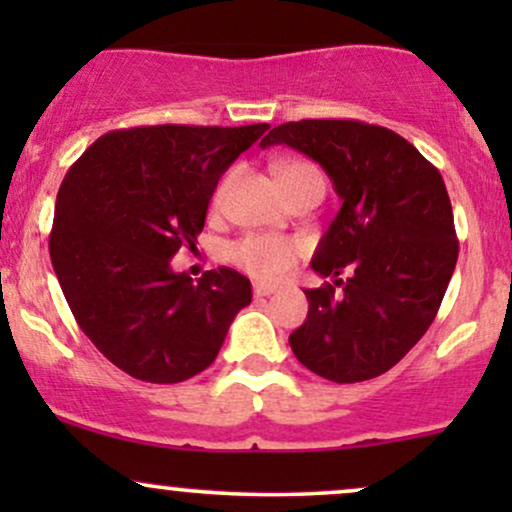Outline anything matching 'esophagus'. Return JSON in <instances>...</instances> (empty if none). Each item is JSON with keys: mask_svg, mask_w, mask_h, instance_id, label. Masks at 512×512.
I'll use <instances>...</instances> for the list:
<instances>
[{"mask_svg": "<svg viewBox=\"0 0 512 512\" xmlns=\"http://www.w3.org/2000/svg\"><path fill=\"white\" fill-rule=\"evenodd\" d=\"M274 291H276V286H272V284H262V281H257V284H252V293H255L257 298L272 296Z\"/></svg>", "mask_w": 512, "mask_h": 512, "instance_id": "1", "label": "esophagus"}]
</instances>
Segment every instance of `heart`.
I'll return each mask as SVG.
<instances>
[{
    "label": "heart",
    "instance_id": "1",
    "mask_svg": "<svg viewBox=\"0 0 512 512\" xmlns=\"http://www.w3.org/2000/svg\"><path fill=\"white\" fill-rule=\"evenodd\" d=\"M274 178L279 182L281 192H289L293 185L305 178H320L317 168L308 161H284L274 166ZM228 185H231V173L219 182L214 192V207H221L223 197H226ZM301 255V245L291 238L281 236H245L238 243L231 245L228 257L236 267L243 269L245 274L255 276L262 281H279L291 272Z\"/></svg>",
    "mask_w": 512,
    "mask_h": 512
}]
</instances>
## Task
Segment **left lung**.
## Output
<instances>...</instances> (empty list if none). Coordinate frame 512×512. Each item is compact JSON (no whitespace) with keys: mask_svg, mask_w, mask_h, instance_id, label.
Returning a JSON list of instances; mask_svg holds the SVG:
<instances>
[{"mask_svg":"<svg viewBox=\"0 0 512 512\" xmlns=\"http://www.w3.org/2000/svg\"><path fill=\"white\" fill-rule=\"evenodd\" d=\"M274 144L320 163L342 199L310 262L332 284L305 289L293 354L332 383L378 378L424 337L455 272L445 182L407 139L358 120L286 122L260 142Z\"/></svg>","mask_w":512,"mask_h":512,"instance_id":"left-lung-1","label":"left lung"}]
</instances>
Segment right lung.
Returning <instances> with one entry per match:
<instances>
[{"instance_id": "add662e5", "label": "right lung", "mask_w": 512, "mask_h": 512, "mask_svg": "<svg viewBox=\"0 0 512 512\" xmlns=\"http://www.w3.org/2000/svg\"><path fill=\"white\" fill-rule=\"evenodd\" d=\"M267 129H117L64 175L52 267L86 337L132 378L170 385L202 373L252 301L236 269L192 281L170 260L182 245L195 248L219 178Z\"/></svg>"}]
</instances>
